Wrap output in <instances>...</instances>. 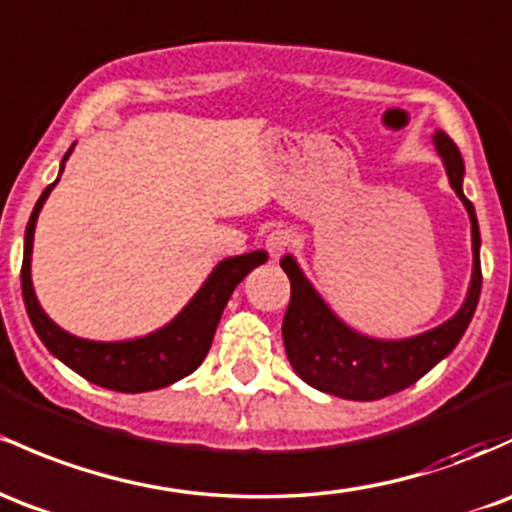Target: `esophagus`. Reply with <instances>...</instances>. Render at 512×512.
<instances>
[{
  "label": "esophagus",
  "instance_id": "esophagus-1",
  "mask_svg": "<svg viewBox=\"0 0 512 512\" xmlns=\"http://www.w3.org/2000/svg\"><path fill=\"white\" fill-rule=\"evenodd\" d=\"M291 245H294V235H291L289 230H284V228L269 230L267 238H265V247H267V252L272 257H282Z\"/></svg>",
  "mask_w": 512,
  "mask_h": 512
}]
</instances>
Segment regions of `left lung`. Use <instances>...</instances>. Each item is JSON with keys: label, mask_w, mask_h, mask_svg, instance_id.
Wrapping results in <instances>:
<instances>
[{"label": "left lung", "mask_w": 512, "mask_h": 512, "mask_svg": "<svg viewBox=\"0 0 512 512\" xmlns=\"http://www.w3.org/2000/svg\"><path fill=\"white\" fill-rule=\"evenodd\" d=\"M435 148L440 153L449 184L464 201L471 218V245H474V274L464 306L447 323L437 325L423 335L406 340H374L347 328L342 320L325 306L303 277L291 255L282 260V269L291 282L289 308L284 313L282 335L286 357L294 372L313 389L350 398V401H376L415 384L440 359L462 340L466 325L476 311L481 294V235L476 223L474 204L462 192L464 160L454 140L445 131H437Z\"/></svg>", "instance_id": "1"}]
</instances>
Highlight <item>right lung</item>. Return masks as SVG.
<instances>
[{"instance_id":"add662e5","label":"right lung","mask_w":512,"mask_h":512,"mask_svg":"<svg viewBox=\"0 0 512 512\" xmlns=\"http://www.w3.org/2000/svg\"><path fill=\"white\" fill-rule=\"evenodd\" d=\"M72 148L63 157L60 172L65 170V160L70 157ZM60 179V177H58ZM48 184L46 192L33 206L31 218L26 226L24 238V262H21V291H24L26 313L31 318L33 330L38 333L43 345L53 352L60 362L75 369L77 374L84 376L92 384L104 386V389H114L123 393H140V391H155L162 386H170L174 381L184 379L192 374L201 362H204L206 352H209L213 333L218 328L223 308L233 294V289L252 272L257 265L267 262V252L255 250L247 255L228 257L221 265L211 272L204 286L196 291L192 301L184 306L172 323L165 328L155 330V333L145 335L138 340H123V342H94L82 340L75 335L65 333L63 328L50 320L43 313L41 303L36 299V291L31 284V250H33V230H36L38 213L43 209V201L48 199L50 189L58 184Z\"/></svg>"}]
</instances>
